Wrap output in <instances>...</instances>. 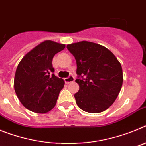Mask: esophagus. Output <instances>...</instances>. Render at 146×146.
<instances>
[{
	"instance_id": "esophagus-1",
	"label": "esophagus",
	"mask_w": 146,
	"mask_h": 146,
	"mask_svg": "<svg viewBox=\"0 0 146 146\" xmlns=\"http://www.w3.org/2000/svg\"><path fill=\"white\" fill-rule=\"evenodd\" d=\"M65 80V82L66 84H69V83H71V82H74V77L73 76H69V77H66L64 79Z\"/></svg>"
}]
</instances>
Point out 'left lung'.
Instances as JSON below:
<instances>
[{
    "label": "left lung",
    "mask_w": 146,
    "mask_h": 146,
    "mask_svg": "<svg viewBox=\"0 0 146 146\" xmlns=\"http://www.w3.org/2000/svg\"><path fill=\"white\" fill-rule=\"evenodd\" d=\"M77 63L80 89L76 103L83 111L98 113L111 106L123 84V71L114 54L105 47L91 42L68 44ZM85 78H83V76Z\"/></svg>",
    "instance_id": "1"
}]
</instances>
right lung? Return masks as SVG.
Listing matches in <instances>:
<instances>
[{"instance_id":"1","label":"right lung","mask_w":146,"mask_h":146,"mask_svg":"<svg viewBox=\"0 0 146 146\" xmlns=\"http://www.w3.org/2000/svg\"><path fill=\"white\" fill-rule=\"evenodd\" d=\"M65 44L46 40L22 58L16 69L15 91L23 105L36 113H47L55 106L64 80L53 74L54 55Z\"/></svg>"}]
</instances>
